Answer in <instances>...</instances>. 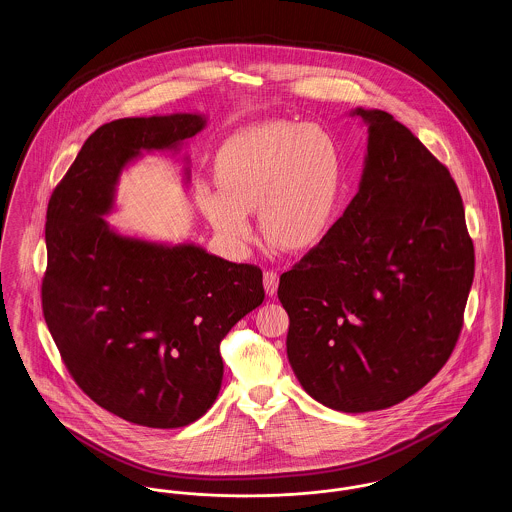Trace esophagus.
<instances>
[{
	"label": "esophagus",
	"instance_id": "obj_1",
	"mask_svg": "<svg viewBox=\"0 0 512 512\" xmlns=\"http://www.w3.org/2000/svg\"><path fill=\"white\" fill-rule=\"evenodd\" d=\"M263 284H265V292L267 295H276V290H278V274L276 272H272V270H267L265 274H263Z\"/></svg>",
	"mask_w": 512,
	"mask_h": 512
}]
</instances>
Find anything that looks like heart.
Masks as SVG:
<instances>
[{"instance_id": "b5f03b06", "label": "heart", "mask_w": 512, "mask_h": 512, "mask_svg": "<svg viewBox=\"0 0 512 512\" xmlns=\"http://www.w3.org/2000/svg\"><path fill=\"white\" fill-rule=\"evenodd\" d=\"M220 190L197 188V205L220 238L240 249L259 209L270 242L303 251L334 224L343 194L338 140L318 124L259 122L230 136L215 157Z\"/></svg>"}]
</instances>
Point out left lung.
<instances>
[{
	"label": "left lung",
	"mask_w": 512,
	"mask_h": 512,
	"mask_svg": "<svg viewBox=\"0 0 512 512\" xmlns=\"http://www.w3.org/2000/svg\"><path fill=\"white\" fill-rule=\"evenodd\" d=\"M368 126L359 192L280 276L288 359L313 399L341 413L388 409L424 388L463 328L474 245L455 180L380 109Z\"/></svg>",
	"instance_id": "left-lung-1"
}]
</instances>
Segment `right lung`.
Returning a JSON list of instances; mask_svg holds the SVG:
<instances>
[{
  "mask_svg": "<svg viewBox=\"0 0 512 512\" xmlns=\"http://www.w3.org/2000/svg\"><path fill=\"white\" fill-rule=\"evenodd\" d=\"M205 124L199 113L107 122L49 199L42 309L51 338L80 390L147 428L188 426L211 409L220 341L265 299L259 267L128 236L103 219L126 167L149 151L180 153Z\"/></svg>",
  "mask_w": 512,
  "mask_h": 512,
  "instance_id": "right-lung-1",
  "label": "right lung"
}]
</instances>
